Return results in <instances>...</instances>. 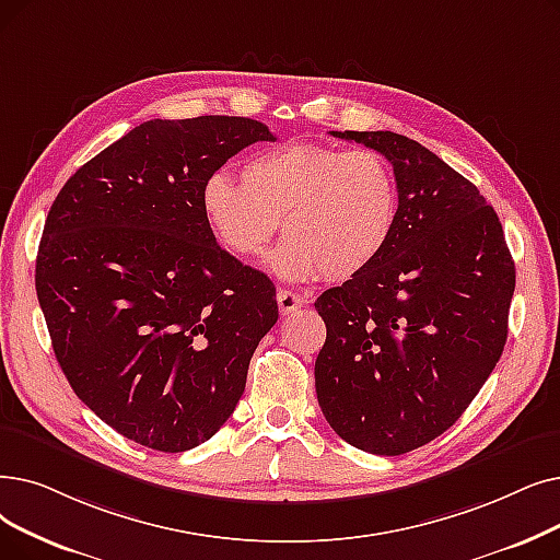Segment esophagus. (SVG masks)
I'll use <instances>...</instances> for the list:
<instances>
[{"instance_id":"34e87169","label":"esophagus","mask_w":560,"mask_h":560,"mask_svg":"<svg viewBox=\"0 0 560 560\" xmlns=\"http://www.w3.org/2000/svg\"><path fill=\"white\" fill-rule=\"evenodd\" d=\"M277 302H279V311H281V315H290V313H295L298 308H302L304 298H302V295H298V293H293V290H285V288H281L279 293H277Z\"/></svg>"}]
</instances>
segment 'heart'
Here are the masks:
<instances>
[{"label":"heart","mask_w":560,"mask_h":560,"mask_svg":"<svg viewBox=\"0 0 560 560\" xmlns=\"http://www.w3.org/2000/svg\"><path fill=\"white\" fill-rule=\"evenodd\" d=\"M212 237L235 258H258L283 222L272 270L288 281L352 279L394 235L400 194L388 162L369 149L290 143L254 155L240 183L214 174L201 187Z\"/></svg>","instance_id":"heart-1"}]
</instances>
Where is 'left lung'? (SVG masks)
I'll return each instance as SVG.
<instances>
[{"instance_id": "1", "label": "left lung", "mask_w": 560, "mask_h": 560, "mask_svg": "<svg viewBox=\"0 0 560 560\" xmlns=\"http://www.w3.org/2000/svg\"><path fill=\"white\" fill-rule=\"evenodd\" d=\"M331 135L392 162L400 210L380 258L315 302L327 325L315 394L340 440L402 455L446 432L494 371L515 262L494 208L425 145L386 130Z\"/></svg>"}]
</instances>
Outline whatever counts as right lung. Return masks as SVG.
<instances>
[{
    "instance_id": "obj_1",
    "label": "right lung",
    "mask_w": 560,
    "mask_h": 560,
    "mask_svg": "<svg viewBox=\"0 0 560 560\" xmlns=\"http://www.w3.org/2000/svg\"><path fill=\"white\" fill-rule=\"evenodd\" d=\"M242 116L153 118L80 166L47 212L36 295L72 392L162 453L208 442L279 318L275 283L212 237L203 183L256 141Z\"/></svg>"
}]
</instances>
